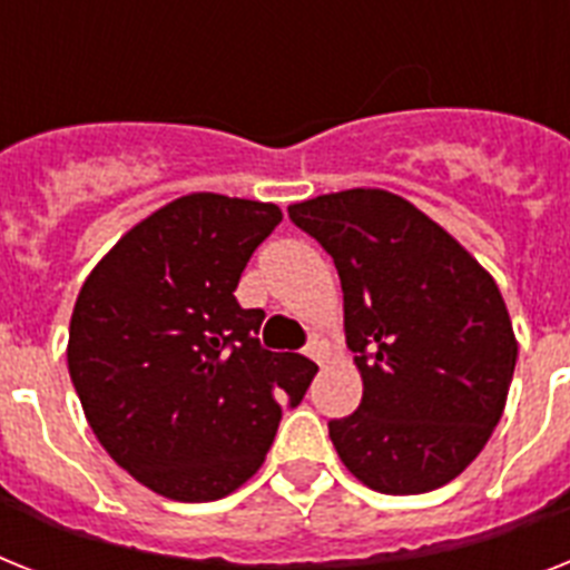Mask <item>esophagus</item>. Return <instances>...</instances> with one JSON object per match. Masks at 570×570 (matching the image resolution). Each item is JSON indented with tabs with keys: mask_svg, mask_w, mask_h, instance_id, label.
I'll use <instances>...</instances> for the list:
<instances>
[{
	"mask_svg": "<svg viewBox=\"0 0 570 570\" xmlns=\"http://www.w3.org/2000/svg\"><path fill=\"white\" fill-rule=\"evenodd\" d=\"M323 352H326V343H323L317 335H314L312 343L305 346V355H308V358L317 361V364H323Z\"/></svg>",
	"mask_w": 570,
	"mask_h": 570,
	"instance_id": "34e87169",
	"label": "esophagus"
}]
</instances>
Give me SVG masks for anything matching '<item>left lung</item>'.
Masks as SVG:
<instances>
[{
  "label": "left lung",
  "mask_w": 570,
  "mask_h": 570,
  "mask_svg": "<svg viewBox=\"0 0 570 570\" xmlns=\"http://www.w3.org/2000/svg\"><path fill=\"white\" fill-rule=\"evenodd\" d=\"M335 258L364 396L328 422L343 465L384 495L454 481L489 443L519 341L495 279L422 209L384 189L291 204Z\"/></svg>",
  "instance_id": "1"
}]
</instances>
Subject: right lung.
<instances>
[{
  "mask_svg": "<svg viewBox=\"0 0 570 570\" xmlns=\"http://www.w3.org/2000/svg\"><path fill=\"white\" fill-rule=\"evenodd\" d=\"M282 220L276 204L195 191L127 229L92 267L69 323V375L92 434L171 501H218L265 463L282 402L317 366L258 346L262 308L235 288Z\"/></svg>",
  "mask_w": 570,
  "mask_h": 570,
  "instance_id": "1",
  "label": "right lung"
}]
</instances>
